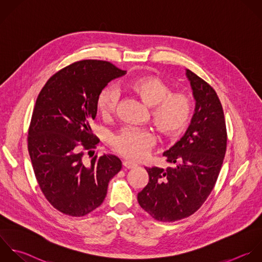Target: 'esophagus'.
Returning a JSON list of instances; mask_svg holds the SVG:
<instances>
[{
	"mask_svg": "<svg viewBox=\"0 0 262 262\" xmlns=\"http://www.w3.org/2000/svg\"><path fill=\"white\" fill-rule=\"evenodd\" d=\"M122 164H123V167H125V168H127V169H132V168L137 167V164H136V163L130 162V161H128V160H124V161L122 162Z\"/></svg>",
	"mask_w": 262,
	"mask_h": 262,
	"instance_id": "obj_1",
	"label": "esophagus"
}]
</instances>
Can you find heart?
I'll list each match as a JSON object with an SVG mask.
<instances>
[{
    "instance_id": "1",
    "label": "heart",
    "mask_w": 262,
    "mask_h": 262,
    "mask_svg": "<svg viewBox=\"0 0 262 262\" xmlns=\"http://www.w3.org/2000/svg\"><path fill=\"white\" fill-rule=\"evenodd\" d=\"M127 86L148 107H152V120L162 134L176 137L186 129L192 116V102L187 95L171 94L170 86L153 75L137 77ZM118 102L119 92L107 85L98 95L97 108L103 117L109 118L115 113ZM155 143L152 130L134 126L122 128L111 141L113 149L130 160L146 157Z\"/></svg>"
}]
</instances>
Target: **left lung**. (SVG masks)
<instances>
[{
	"instance_id": "8db88e82",
	"label": "left lung",
	"mask_w": 262,
	"mask_h": 262,
	"mask_svg": "<svg viewBox=\"0 0 262 262\" xmlns=\"http://www.w3.org/2000/svg\"><path fill=\"white\" fill-rule=\"evenodd\" d=\"M186 75L195 112L185 136L163 153L174 164L166 170L146 167L147 186L138 194L140 206L159 222H176L197 211L212 191L226 149L227 128L215 91L189 69Z\"/></svg>"
}]
</instances>
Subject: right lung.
Here are the masks:
<instances>
[{"label": "right lung", "mask_w": 262, "mask_h": 262, "mask_svg": "<svg viewBox=\"0 0 262 262\" xmlns=\"http://www.w3.org/2000/svg\"><path fill=\"white\" fill-rule=\"evenodd\" d=\"M125 73L107 61H78L55 73L36 99L28 152L41 192L64 214L83 216L99 207L121 169L115 155H96L85 163L83 154L99 143L90 127L99 93Z\"/></svg>", "instance_id": "add662e5"}]
</instances>
